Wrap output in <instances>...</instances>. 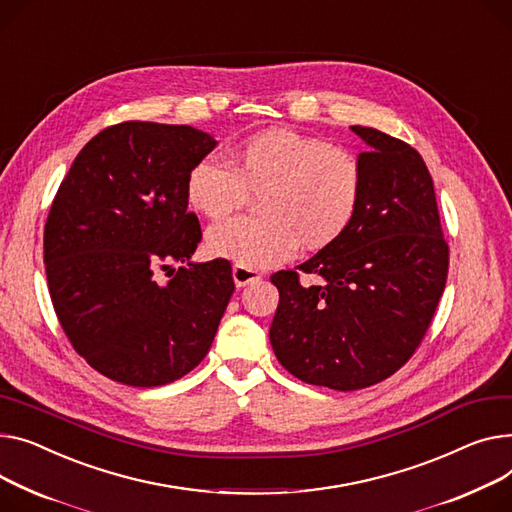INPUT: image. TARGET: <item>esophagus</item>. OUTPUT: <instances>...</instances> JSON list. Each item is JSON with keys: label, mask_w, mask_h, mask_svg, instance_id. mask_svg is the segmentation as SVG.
<instances>
[{"label": "esophagus", "mask_w": 512, "mask_h": 512, "mask_svg": "<svg viewBox=\"0 0 512 512\" xmlns=\"http://www.w3.org/2000/svg\"><path fill=\"white\" fill-rule=\"evenodd\" d=\"M259 278H261L259 271H255V269H251V267L238 265V263L232 267V280H234L236 288H245V286L257 282Z\"/></svg>", "instance_id": "1"}]
</instances>
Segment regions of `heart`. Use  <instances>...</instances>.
Here are the masks:
<instances>
[{
	"label": "heart",
	"mask_w": 512,
	"mask_h": 512,
	"mask_svg": "<svg viewBox=\"0 0 512 512\" xmlns=\"http://www.w3.org/2000/svg\"><path fill=\"white\" fill-rule=\"evenodd\" d=\"M257 197V218L212 224L206 249L245 267L278 265L298 245L325 249L352 226L362 197L358 158L294 129H265L238 144L228 166L203 158L189 170L185 197L206 218H224Z\"/></svg>",
	"instance_id": "1"
}]
</instances>
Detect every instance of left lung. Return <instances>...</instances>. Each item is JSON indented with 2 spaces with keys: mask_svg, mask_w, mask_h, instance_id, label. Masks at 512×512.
<instances>
[{
  "mask_svg": "<svg viewBox=\"0 0 512 512\" xmlns=\"http://www.w3.org/2000/svg\"><path fill=\"white\" fill-rule=\"evenodd\" d=\"M350 129L368 146L358 154V214L337 243L296 267L323 282L302 286L296 271L271 276L280 292L269 327L276 358L296 379L335 391L377 385L412 358L449 271L422 156L379 129Z\"/></svg>",
  "mask_w": 512,
  "mask_h": 512,
  "instance_id": "8db88e82",
  "label": "left lung"
}]
</instances>
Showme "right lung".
<instances>
[{
    "label": "right lung",
    "mask_w": 512,
    "mask_h": 512,
    "mask_svg": "<svg viewBox=\"0 0 512 512\" xmlns=\"http://www.w3.org/2000/svg\"><path fill=\"white\" fill-rule=\"evenodd\" d=\"M216 146L189 125L125 121L94 135L59 185L43 241L49 294L74 350L111 381L168 385L214 342L234 282L226 259L191 261L201 228L185 181Z\"/></svg>",
    "instance_id": "right-lung-1"
}]
</instances>
